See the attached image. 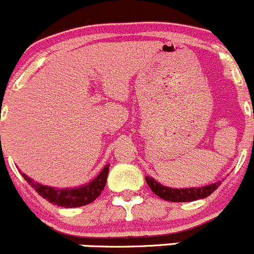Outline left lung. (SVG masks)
<instances>
[{
  "mask_svg": "<svg viewBox=\"0 0 254 254\" xmlns=\"http://www.w3.org/2000/svg\"><path fill=\"white\" fill-rule=\"evenodd\" d=\"M145 181L150 190L155 193L161 199L169 200V202H193L197 199H203L210 195L216 188L220 186V181L215 184L202 186V187H190V188H171L159 184L158 181L150 176H145Z\"/></svg>",
  "mask_w": 254,
  "mask_h": 254,
  "instance_id": "obj_1",
  "label": "left lung"
}]
</instances>
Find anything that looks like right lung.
Here are the masks:
<instances>
[{"instance_id":"obj_1","label":"right lung","mask_w":254,"mask_h":254,"mask_svg":"<svg viewBox=\"0 0 254 254\" xmlns=\"http://www.w3.org/2000/svg\"><path fill=\"white\" fill-rule=\"evenodd\" d=\"M108 175L109 164L104 166L100 174L93 181L74 188L50 187V186H44L39 182H35L25 174H22V176L44 199L49 200L52 204L64 206V208H77V206L87 205L89 203L94 202L101 194L104 187H105L106 180H108Z\"/></svg>"}]
</instances>
